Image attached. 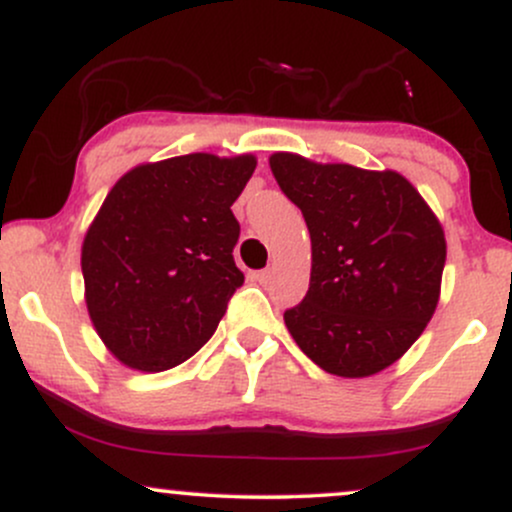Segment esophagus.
<instances>
[{
  "mask_svg": "<svg viewBox=\"0 0 512 512\" xmlns=\"http://www.w3.org/2000/svg\"><path fill=\"white\" fill-rule=\"evenodd\" d=\"M269 276H272V269H262V272H255V274H252V279L260 281V284H267Z\"/></svg>",
  "mask_w": 512,
  "mask_h": 512,
  "instance_id": "esophagus-1",
  "label": "esophagus"
}]
</instances>
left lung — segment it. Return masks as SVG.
Segmentation results:
<instances>
[{"label":"left lung","instance_id":"left-lung-1","mask_svg":"<svg viewBox=\"0 0 512 512\" xmlns=\"http://www.w3.org/2000/svg\"><path fill=\"white\" fill-rule=\"evenodd\" d=\"M281 192L303 211L313 269L305 298L284 313L310 361L366 378L404 356L436 313L445 233L395 170L274 154Z\"/></svg>","mask_w":512,"mask_h":512}]
</instances>
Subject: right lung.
Segmentation results:
<instances>
[{
	"instance_id": "add662e5",
	"label": "right lung",
	"mask_w": 512,
	"mask_h": 512,
	"mask_svg": "<svg viewBox=\"0 0 512 512\" xmlns=\"http://www.w3.org/2000/svg\"><path fill=\"white\" fill-rule=\"evenodd\" d=\"M255 156L187 154L115 182L81 248L86 308L115 358L144 373L209 342L245 276L233 260V202Z\"/></svg>"
}]
</instances>
